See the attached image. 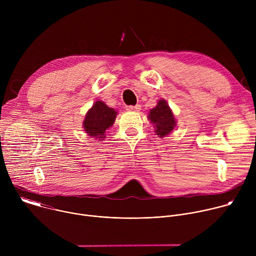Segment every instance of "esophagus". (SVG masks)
<instances>
[{"mask_svg":"<svg viewBox=\"0 0 256 256\" xmlns=\"http://www.w3.org/2000/svg\"><path fill=\"white\" fill-rule=\"evenodd\" d=\"M128 112H140V105H130V106H128Z\"/></svg>","mask_w":256,"mask_h":256,"instance_id":"obj_1","label":"esophagus"}]
</instances>
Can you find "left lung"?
I'll return each instance as SVG.
<instances>
[{
    "instance_id": "8db88e82",
    "label": "left lung",
    "mask_w": 256,
    "mask_h": 256,
    "mask_svg": "<svg viewBox=\"0 0 256 256\" xmlns=\"http://www.w3.org/2000/svg\"><path fill=\"white\" fill-rule=\"evenodd\" d=\"M148 118L154 124L155 132L159 138L169 134L176 126L174 114L164 99H160L156 107L151 109Z\"/></svg>"
}]
</instances>
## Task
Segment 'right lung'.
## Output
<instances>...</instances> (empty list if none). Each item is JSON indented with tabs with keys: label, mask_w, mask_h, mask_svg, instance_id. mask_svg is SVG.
Instances as JSON below:
<instances>
[{
	"label": "right lung",
	"mask_w": 256,
	"mask_h": 256,
	"mask_svg": "<svg viewBox=\"0 0 256 256\" xmlns=\"http://www.w3.org/2000/svg\"><path fill=\"white\" fill-rule=\"evenodd\" d=\"M118 112L103 101H96L89 109L83 122V128L89 136L102 140L105 130L114 126Z\"/></svg>",
	"instance_id": "1"
}]
</instances>
